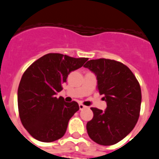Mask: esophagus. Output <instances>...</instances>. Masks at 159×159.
Wrapping results in <instances>:
<instances>
[{
	"label": "esophagus",
	"mask_w": 159,
	"mask_h": 159,
	"mask_svg": "<svg viewBox=\"0 0 159 159\" xmlns=\"http://www.w3.org/2000/svg\"><path fill=\"white\" fill-rule=\"evenodd\" d=\"M79 107H80V110H83L84 108L87 107L86 106H84V105L82 104V103H80V104H79Z\"/></svg>",
	"instance_id": "esophagus-1"
}]
</instances>
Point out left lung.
I'll return each mask as SVG.
<instances>
[{"mask_svg":"<svg viewBox=\"0 0 159 159\" xmlns=\"http://www.w3.org/2000/svg\"><path fill=\"white\" fill-rule=\"evenodd\" d=\"M94 73L97 90L106 101L104 111L92 107L94 116L87 123L89 137L99 145L111 146L123 139L139 117L140 85L130 68L108 59L88 60L84 66Z\"/></svg>","mask_w":159,"mask_h":159,"instance_id":"left-lung-1","label":"left lung"}]
</instances>
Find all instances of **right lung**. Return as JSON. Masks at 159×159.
Masks as SVG:
<instances>
[{"label": "right lung", "mask_w": 159, "mask_h": 159, "mask_svg": "<svg viewBox=\"0 0 159 159\" xmlns=\"http://www.w3.org/2000/svg\"><path fill=\"white\" fill-rule=\"evenodd\" d=\"M88 60L49 53L25 71L17 92L19 115L24 127L36 140L51 143L64 135L70 119L80 107L75 101L66 102L56 95L69 73Z\"/></svg>", "instance_id": "obj_1"}]
</instances>
